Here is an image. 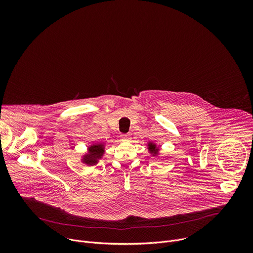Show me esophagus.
I'll use <instances>...</instances> for the list:
<instances>
[{"label":"esophagus","mask_w":253,"mask_h":253,"mask_svg":"<svg viewBox=\"0 0 253 253\" xmlns=\"http://www.w3.org/2000/svg\"><path fill=\"white\" fill-rule=\"evenodd\" d=\"M120 138L123 140H128V139H130V135L129 134H121Z\"/></svg>","instance_id":"esophagus-1"}]
</instances>
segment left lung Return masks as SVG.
Listing matches in <instances>:
<instances>
[{"instance_id": "obj_1", "label": "left lung", "mask_w": 253, "mask_h": 253, "mask_svg": "<svg viewBox=\"0 0 253 253\" xmlns=\"http://www.w3.org/2000/svg\"><path fill=\"white\" fill-rule=\"evenodd\" d=\"M148 146H149V150H150V152H151V153H153L154 155H156V154H157V152H158V148L156 147L155 144L150 143V144H148Z\"/></svg>"}]
</instances>
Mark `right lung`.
<instances>
[{
  "instance_id": "right-lung-1",
  "label": "right lung",
  "mask_w": 253,
  "mask_h": 253,
  "mask_svg": "<svg viewBox=\"0 0 253 253\" xmlns=\"http://www.w3.org/2000/svg\"><path fill=\"white\" fill-rule=\"evenodd\" d=\"M104 152V147L102 144H95V145L89 147V154L84 157V162L89 165L96 164L98 159L101 158Z\"/></svg>"
}]
</instances>
